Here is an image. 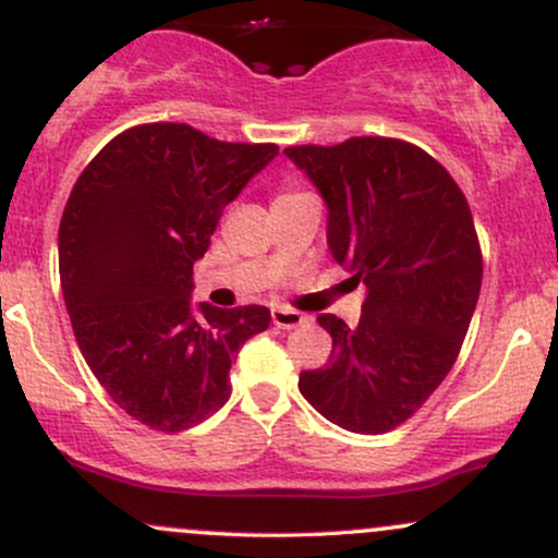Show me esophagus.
Instances as JSON below:
<instances>
[{
	"mask_svg": "<svg viewBox=\"0 0 558 558\" xmlns=\"http://www.w3.org/2000/svg\"><path fill=\"white\" fill-rule=\"evenodd\" d=\"M272 323L278 325V328H283V330H293V328H299V325H304L306 317L296 310L278 306V310H272Z\"/></svg>",
	"mask_w": 558,
	"mask_h": 558,
	"instance_id": "obj_1",
	"label": "esophagus"
}]
</instances>
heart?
Segmentation results:
<instances>
[{
  "instance_id": "b5f03b06",
  "label": "heart",
  "mask_w": 558,
  "mask_h": 558,
  "mask_svg": "<svg viewBox=\"0 0 558 558\" xmlns=\"http://www.w3.org/2000/svg\"><path fill=\"white\" fill-rule=\"evenodd\" d=\"M291 194H296V191H283V194H280V196H291ZM278 196V198H280Z\"/></svg>"
}]
</instances>
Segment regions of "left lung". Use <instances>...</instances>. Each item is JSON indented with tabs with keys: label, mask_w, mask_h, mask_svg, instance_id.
<instances>
[{
	"label": "left lung",
	"mask_w": 558,
	"mask_h": 558,
	"mask_svg": "<svg viewBox=\"0 0 558 558\" xmlns=\"http://www.w3.org/2000/svg\"><path fill=\"white\" fill-rule=\"evenodd\" d=\"M286 155L328 204L332 259L367 286L349 328L319 315L332 351L299 375L312 407L343 430L380 435L433 396L462 351L483 252L470 204L438 159L401 138L354 136Z\"/></svg>",
	"instance_id": "obj_1"
}]
</instances>
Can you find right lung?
<instances>
[{
    "instance_id": "right-lung-1",
    "label": "right lung",
    "mask_w": 558,
    "mask_h": 558,
    "mask_svg": "<svg viewBox=\"0 0 558 558\" xmlns=\"http://www.w3.org/2000/svg\"><path fill=\"white\" fill-rule=\"evenodd\" d=\"M278 155L185 123L114 136L75 181L60 220V280L75 341L110 399L181 433L230 396V362L270 325L267 306L191 310L194 262L228 202Z\"/></svg>"
}]
</instances>
